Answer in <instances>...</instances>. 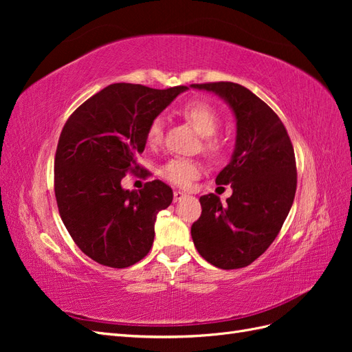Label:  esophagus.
<instances>
[{"mask_svg":"<svg viewBox=\"0 0 352 352\" xmlns=\"http://www.w3.org/2000/svg\"><path fill=\"white\" fill-rule=\"evenodd\" d=\"M185 197H186V194H184V192H180V190H175V194H173L175 202H179V201H182V199H184Z\"/></svg>","mask_w":352,"mask_h":352,"instance_id":"1","label":"esophagus"}]
</instances>
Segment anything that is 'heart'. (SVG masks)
Masks as SVG:
<instances>
[{"label": "heart", "mask_w": 352, "mask_h": 352, "mask_svg": "<svg viewBox=\"0 0 352 352\" xmlns=\"http://www.w3.org/2000/svg\"><path fill=\"white\" fill-rule=\"evenodd\" d=\"M180 114L195 127V131L202 136L204 141V151L210 155H219L225 150V141L216 135L220 127V114L214 107L202 101H190L180 109ZM163 119H155L148 126L146 142L151 146L158 145L163 140ZM201 175V166L188 158H172L167 162L162 170L160 176L166 179L167 182L177 186H188L194 179Z\"/></svg>", "instance_id": "b5f03b06"}]
</instances>
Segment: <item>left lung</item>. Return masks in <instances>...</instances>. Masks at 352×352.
Segmentation results:
<instances>
[{"label":"left lung","mask_w":352,"mask_h":352,"mask_svg":"<svg viewBox=\"0 0 352 352\" xmlns=\"http://www.w3.org/2000/svg\"><path fill=\"white\" fill-rule=\"evenodd\" d=\"M190 87L217 94L236 117V145L230 163L216 177L233 192L221 206L217 195L199 198L201 216L190 228L199 255L219 269L247 267L279 235L296 190L291 138L279 116L239 83L210 82Z\"/></svg>","instance_id":"8db88e82"}]
</instances>
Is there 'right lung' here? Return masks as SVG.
I'll return each instance as SVG.
<instances>
[{
	"instance_id": "add662e5",
	"label": "right lung",
	"mask_w": 352,
	"mask_h": 352,
	"mask_svg": "<svg viewBox=\"0 0 352 352\" xmlns=\"http://www.w3.org/2000/svg\"><path fill=\"white\" fill-rule=\"evenodd\" d=\"M188 87L153 89L113 83L72 113L54 160V192L72 239L89 258L114 269L141 261L154 242L158 211L173 190L151 180L138 190L120 182L135 172L150 123Z\"/></svg>"
}]
</instances>
